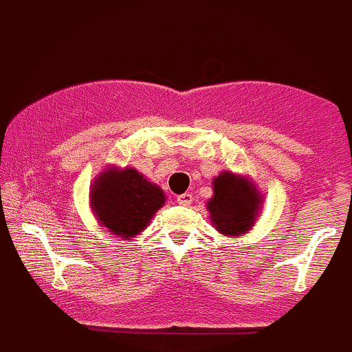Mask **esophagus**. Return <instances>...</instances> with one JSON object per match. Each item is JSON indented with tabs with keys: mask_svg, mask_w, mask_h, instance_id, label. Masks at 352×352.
<instances>
[{
	"mask_svg": "<svg viewBox=\"0 0 352 352\" xmlns=\"http://www.w3.org/2000/svg\"><path fill=\"white\" fill-rule=\"evenodd\" d=\"M177 202L180 206H190L192 204V194H182L177 197Z\"/></svg>",
	"mask_w": 352,
	"mask_h": 352,
	"instance_id": "obj_1",
	"label": "esophagus"
}]
</instances>
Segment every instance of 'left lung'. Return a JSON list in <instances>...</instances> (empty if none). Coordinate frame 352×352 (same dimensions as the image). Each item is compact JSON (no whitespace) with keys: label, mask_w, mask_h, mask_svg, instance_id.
I'll list each match as a JSON object with an SVG mask.
<instances>
[{"label":"left lung","mask_w":352,"mask_h":352,"mask_svg":"<svg viewBox=\"0 0 352 352\" xmlns=\"http://www.w3.org/2000/svg\"><path fill=\"white\" fill-rule=\"evenodd\" d=\"M212 197L207 201L209 219L224 236L246 234L260 217L263 197L253 180L224 170L212 180Z\"/></svg>","instance_id":"obj_1"}]
</instances>
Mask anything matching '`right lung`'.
I'll return each mask as SVG.
<instances>
[{"label": "right lung", "instance_id": "add662e5", "mask_svg": "<svg viewBox=\"0 0 352 352\" xmlns=\"http://www.w3.org/2000/svg\"><path fill=\"white\" fill-rule=\"evenodd\" d=\"M165 201V192L133 166L109 165L89 190V206L99 226L123 241L142 234Z\"/></svg>", "mask_w": 352, "mask_h": 352}]
</instances>
